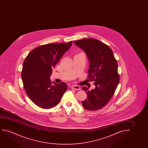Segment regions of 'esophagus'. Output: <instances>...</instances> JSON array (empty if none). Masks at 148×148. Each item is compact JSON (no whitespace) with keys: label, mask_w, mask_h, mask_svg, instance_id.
Wrapping results in <instances>:
<instances>
[{"label":"esophagus","mask_w":148,"mask_h":148,"mask_svg":"<svg viewBox=\"0 0 148 148\" xmlns=\"http://www.w3.org/2000/svg\"><path fill=\"white\" fill-rule=\"evenodd\" d=\"M72 89H75V90H80V87L78 86V85H74L73 86H72Z\"/></svg>","instance_id":"34e87169"}]
</instances>
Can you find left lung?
<instances>
[{
	"label": "left lung",
	"mask_w": 148,
	"mask_h": 148,
	"mask_svg": "<svg viewBox=\"0 0 148 148\" xmlns=\"http://www.w3.org/2000/svg\"><path fill=\"white\" fill-rule=\"evenodd\" d=\"M74 44L87 55L90 63L87 77L95 81V86L90 90L86 86L82 88L87 95L82 105L90 111L100 109L111 99L118 85L117 62L110 47L96 39H83L75 41Z\"/></svg>",
	"instance_id": "1"
}]
</instances>
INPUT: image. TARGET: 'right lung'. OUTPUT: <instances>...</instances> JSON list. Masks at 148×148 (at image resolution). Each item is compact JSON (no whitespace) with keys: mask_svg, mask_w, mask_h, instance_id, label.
Returning <instances> with one entry per match:
<instances>
[{"mask_svg":"<svg viewBox=\"0 0 148 148\" xmlns=\"http://www.w3.org/2000/svg\"><path fill=\"white\" fill-rule=\"evenodd\" d=\"M72 45L71 41L43 45L31 51L25 58L22 71L24 87L29 99L39 107H54L66 91L65 82H53V84L50 76L53 68Z\"/></svg>","mask_w":148,"mask_h":148,"instance_id":"right-lung-1","label":"right lung"}]
</instances>
